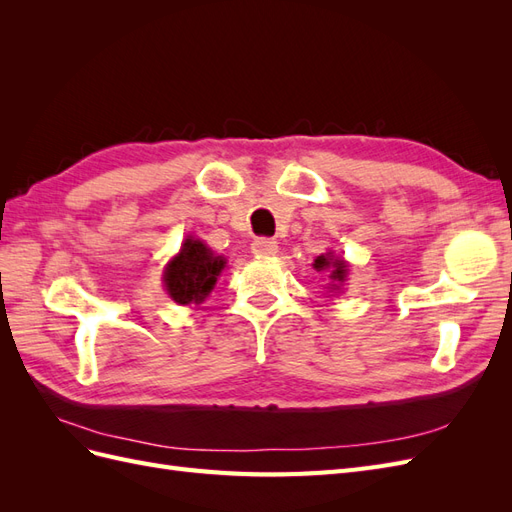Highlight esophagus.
<instances>
[{"label":"esophagus","mask_w":512,"mask_h":512,"mask_svg":"<svg viewBox=\"0 0 512 512\" xmlns=\"http://www.w3.org/2000/svg\"><path fill=\"white\" fill-rule=\"evenodd\" d=\"M252 252L256 256H275L277 254V241L271 237H258L252 243Z\"/></svg>","instance_id":"esophagus-1"}]
</instances>
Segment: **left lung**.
Wrapping results in <instances>:
<instances>
[{
  "label": "left lung",
  "mask_w": 512,
  "mask_h": 512,
  "mask_svg": "<svg viewBox=\"0 0 512 512\" xmlns=\"http://www.w3.org/2000/svg\"><path fill=\"white\" fill-rule=\"evenodd\" d=\"M314 267H316L318 271L327 269V267H333L331 280H333V282H344V277H346V262H344V260H333V258H329V256H318L316 262H314Z\"/></svg>",
  "instance_id": "1"
}]
</instances>
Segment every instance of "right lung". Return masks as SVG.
Segmentation results:
<instances>
[{
  "instance_id": "add662e5",
  "label": "right lung",
  "mask_w": 512,
  "mask_h": 512,
  "mask_svg": "<svg viewBox=\"0 0 512 512\" xmlns=\"http://www.w3.org/2000/svg\"><path fill=\"white\" fill-rule=\"evenodd\" d=\"M226 260L215 256L205 243L185 239L179 256L170 260L164 271V284L173 301L179 305L203 303L213 290Z\"/></svg>"
}]
</instances>
